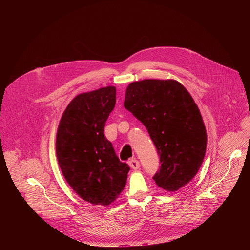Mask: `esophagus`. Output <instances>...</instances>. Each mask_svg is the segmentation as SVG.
I'll return each mask as SVG.
<instances>
[{
	"label": "esophagus",
	"instance_id": "34e87169",
	"mask_svg": "<svg viewBox=\"0 0 250 250\" xmlns=\"http://www.w3.org/2000/svg\"><path fill=\"white\" fill-rule=\"evenodd\" d=\"M128 164H129V166H130L132 169H134V170L138 169L139 166H140L139 161L136 160V159H130V160L128 161Z\"/></svg>",
	"mask_w": 250,
	"mask_h": 250
}]
</instances>
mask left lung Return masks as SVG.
<instances>
[{"label":"left lung","mask_w":250,"mask_h":250,"mask_svg":"<svg viewBox=\"0 0 250 250\" xmlns=\"http://www.w3.org/2000/svg\"><path fill=\"white\" fill-rule=\"evenodd\" d=\"M125 108L146 127L160 157L156 185L175 192L198 173L207 148L206 127L198 105L176 80L130 83Z\"/></svg>","instance_id":"obj_1"}]
</instances>
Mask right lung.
Returning a JSON list of instances; mask_svg holds the SVG:
<instances>
[{
    "mask_svg": "<svg viewBox=\"0 0 250 250\" xmlns=\"http://www.w3.org/2000/svg\"><path fill=\"white\" fill-rule=\"evenodd\" d=\"M115 104L114 86L76 96L64 111L56 134L57 160L67 183L83 200L104 207L123 192L129 171L104 134Z\"/></svg>",
    "mask_w": 250,
    "mask_h": 250,
    "instance_id": "obj_1",
    "label": "right lung"
}]
</instances>
